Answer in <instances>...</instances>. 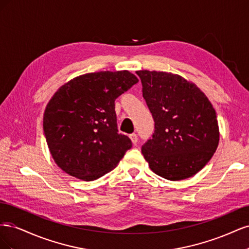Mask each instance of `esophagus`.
<instances>
[{
  "label": "esophagus",
  "instance_id": "1",
  "mask_svg": "<svg viewBox=\"0 0 249 249\" xmlns=\"http://www.w3.org/2000/svg\"><path fill=\"white\" fill-rule=\"evenodd\" d=\"M130 139H131V141H132L133 144H136L137 141H138L137 135H136V134H131V135H130Z\"/></svg>",
  "mask_w": 249,
  "mask_h": 249
}]
</instances>
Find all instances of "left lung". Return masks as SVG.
I'll list each match as a JSON object with an SVG mask.
<instances>
[{
  "instance_id": "obj_1",
  "label": "left lung",
  "mask_w": 249,
  "mask_h": 249,
  "mask_svg": "<svg viewBox=\"0 0 249 249\" xmlns=\"http://www.w3.org/2000/svg\"><path fill=\"white\" fill-rule=\"evenodd\" d=\"M155 133L141 153L156 175L185 179L205 167L219 143L215 109L195 83L166 71H137Z\"/></svg>"
}]
</instances>
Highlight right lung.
Wrapping results in <instances>:
<instances>
[{"label": "right lung", "mask_w": 249, "mask_h": 249, "mask_svg": "<svg viewBox=\"0 0 249 249\" xmlns=\"http://www.w3.org/2000/svg\"><path fill=\"white\" fill-rule=\"evenodd\" d=\"M129 71L81 74L52 96L43 131L58 167L82 180H94L117 166L132 146L119 134L115 100L138 83Z\"/></svg>", "instance_id": "1"}]
</instances>
